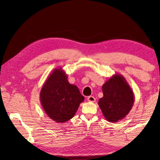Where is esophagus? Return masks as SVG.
<instances>
[{
  "mask_svg": "<svg viewBox=\"0 0 160 160\" xmlns=\"http://www.w3.org/2000/svg\"><path fill=\"white\" fill-rule=\"evenodd\" d=\"M87 100H88L89 102H95L96 99L95 98V97H94V96H89V97H87Z\"/></svg>",
  "mask_w": 160,
  "mask_h": 160,
  "instance_id": "1",
  "label": "esophagus"
}]
</instances>
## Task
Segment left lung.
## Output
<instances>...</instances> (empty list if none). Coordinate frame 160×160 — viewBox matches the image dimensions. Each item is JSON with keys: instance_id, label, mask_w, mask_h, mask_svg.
I'll return each mask as SVG.
<instances>
[{"instance_id": "obj_1", "label": "left lung", "mask_w": 160, "mask_h": 160, "mask_svg": "<svg viewBox=\"0 0 160 160\" xmlns=\"http://www.w3.org/2000/svg\"><path fill=\"white\" fill-rule=\"evenodd\" d=\"M103 97L98 101L107 121L117 122L123 119L132 109L134 93L123 76L114 74L102 86Z\"/></svg>"}]
</instances>
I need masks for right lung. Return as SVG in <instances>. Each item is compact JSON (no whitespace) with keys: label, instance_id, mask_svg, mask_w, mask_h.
<instances>
[{"label":"right lung","instance_id":"1","mask_svg":"<svg viewBox=\"0 0 160 160\" xmlns=\"http://www.w3.org/2000/svg\"><path fill=\"white\" fill-rule=\"evenodd\" d=\"M84 100L78 87L68 82V75L62 68L53 70L40 92L43 110L50 119L58 123L72 119Z\"/></svg>","mask_w":160,"mask_h":160}]
</instances>
